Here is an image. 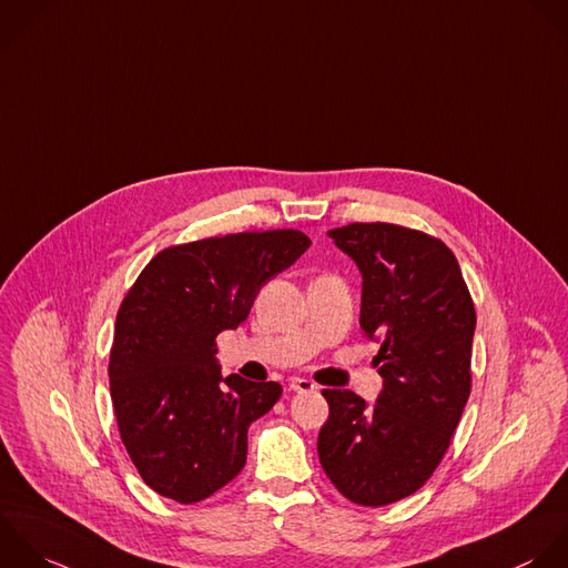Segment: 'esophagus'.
Masks as SVG:
<instances>
[{
  "label": "esophagus",
  "mask_w": 568,
  "mask_h": 568,
  "mask_svg": "<svg viewBox=\"0 0 568 568\" xmlns=\"http://www.w3.org/2000/svg\"><path fill=\"white\" fill-rule=\"evenodd\" d=\"M314 383L312 381H307V378H292L290 381V389L292 392H314Z\"/></svg>",
  "instance_id": "34e87169"
}]
</instances>
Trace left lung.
<instances>
[{"instance_id":"obj_1","label":"left lung","mask_w":568,"mask_h":568,"mask_svg":"<svg viewBox=\"0 0 568 568\" xmlns=\"http://www.w3.org/2000/svg\"><path fill=\"white\" fill-rule=\"evenodd\" d=\"M327 234L361 270V327L381 341L383 389L374 405L323 389L318 458L345 498L385 507L416 494L452 443L471 392L476 310L443 241L392 223Z\"/></svg>"}]
</instances>
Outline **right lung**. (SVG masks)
<instances>
[{"label": "right lung", "mask_w": 568, "mask_h": 568, "mask_svg": "<svg viewBox=\"0 0 568 568\" xmlns=\"http://www.w3.org/2000/svg\"><path fill=\"white\" fill-rule=\"evenodd\" d=\"M310 245L298 230L174 245L125 294L110 349V396L125 452L159 496L192 505L245 467L247 429L283 387L223 376L216 336L236 329L261 287Z\"/></svg>", "instance_id": "add662e5"}]
</instances>
